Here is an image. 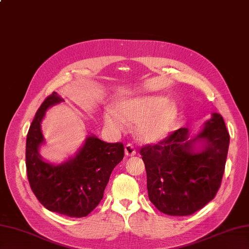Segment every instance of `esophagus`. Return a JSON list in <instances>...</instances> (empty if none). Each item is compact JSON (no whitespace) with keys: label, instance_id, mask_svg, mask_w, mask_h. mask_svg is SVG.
I'll return each instance as SVG.
<instances>
[{"label":"esophagus","instance_id":"34e87169","mask_svg":"<svg viewBox=\"0 0 249 249\" xmlns=\"http://www.w3.org/2000/svg\"><path fill=\"white\" fill-rule=\"evenodd\" d=\"M124 154L126 156H134L136 154V150L133 148L132 144H126L124 147Z\"/></svg>","mask_w":249,"mask_h":249}]
</instances>
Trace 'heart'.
I'll return each mask as SVG.
<instances>
[{
	"label": "heart",
	"mask_w": 249,
	"mask_h": 249,
	"mask_svg": "<svg viewBox=\"0 0 249 249\" xmlns=\"http://www.w3.org/2000/svg\"><path fill=\"white\" fill-rule=\"evenodd\" d=\"M105 123L113 130H124L125 123L138 124L137 134L143 142L166 138L178 118L177 104L162 95H142L119 100L114 111L105 113Z\"/></svg>",
	"instance_id": "b5f03b06"
}]
</instances>
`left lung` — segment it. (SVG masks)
Segmentation results:
<instances>
[{
  "mask_svg": "<svg viewBox=\"0 0 249 249\" xmlns=\"http://www.w3.org/2000/svg\"><path fill=\"white\" fill-rule=\"evenodd\" d=\"M228 147L229 133L219 113L195 136L180 128L157 144L144 145L141 154L150 201L169 215H189L203 208L221 186Z\"/></svg>",
  "mask_w": 249,
  "mask_h": 249,
  "instance_id": "8db88e82",
  "label": "left lung"
}]
</instances>
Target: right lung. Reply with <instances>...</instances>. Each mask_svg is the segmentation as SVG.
Returning a JSON list of instances; mask_svg holds the SVG:
<instances>
[{
    "instance_id": "1",
    "label": "right lung",
    "mask_w": 249,
    "mask_h": 249,
    "mask_svg": "<svg viewBox=\"0 0 249 249\" xmlns=\"http://www.w3.org/2000/svg\"><path fill=\"white\" fill-rule=\"evenodd\" d=\"M64 101L53 92L43 101L26 138V171L30 188L46 209L71 217L90 213L104 197L113 169L124 155L121 142L108 143L89 135L75 156L59 165L42 159L44 142L41 123L46 111Z\"/></svg>"
}]
</instances>
